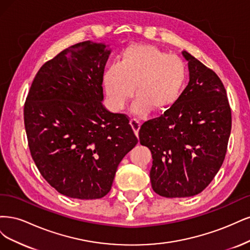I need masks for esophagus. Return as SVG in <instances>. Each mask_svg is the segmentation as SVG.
<instances>
[{"instance_id":"esophagus-1","label":"esophagus","mask_w":250,"mask_h":250,"mask_svg":"<svg viewBox=\"0 0 250 250\" xmlns=\"http://www.w3.org/2000/svg\"><path fill=\"white\" fill-rule=\"evenodd\" d=\"M130 125H131V126H132V128H133V131H134L135 135L138 136V132H139V128H140V125H141L139 120H137V119H135V118H132V119L130 120Z\"/></svg>"}]
</instances>
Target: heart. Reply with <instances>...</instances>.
Instances as JSON below:
<instances>
[{"mask_svg":"<svg viewBox=\"0 0 250 250\" xmlns=\"http://www.w3.org/2000/svg\"><path fill=\"white\" fill-rule=\"evenodd\" d=\"M187 80L184 60L151 44L134 43L110 65L104 75L108 100L120 110L134 93L135 114L164 112L178 102Z\"/></svg>","mask_w":250,"mask_h":250,"instance_id":"obj_1","label":"heart"}]
</instances>
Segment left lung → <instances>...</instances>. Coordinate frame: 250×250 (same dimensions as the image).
Instances as JSON below:
<instances>
[{
    "label": "left lung",
    "mask_w": 250,
    "mask_h": 250,
    "mask_svg": "<svg viewBox=\"0 0 250 250\" xmlns=\"http://www.w3.org/2000/svg\"><path fill=\"white\" fill-rule=\"evenodd\" d=\"M189 83L163 115L139 130L151 151V187L164 197H189L203 191L227 154L231 112L219 77L186 51Z\"/></svg>",
    "instance_id": "left-lung-1"
}]
</instances>
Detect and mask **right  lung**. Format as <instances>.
I'll return each mask as SVG.
<instances>
[{"label":"right lung","instance_id":"obj_1","mask_svg":"<svg viewBox=\"0 0 250 250\" xmlns=\"http://www.w3.org/2000/svg\"><path fill=\"white\" fill-rule=\"evenodd\" d=\"M110 53L90 40L67 47L40 67L27 96L31 156L44 180L67 197L108 194L119 163L138 142L127 117L103 104Z\"/></svg>","mask_w":250,"mask_h":250}]
</instances>
